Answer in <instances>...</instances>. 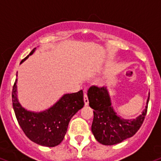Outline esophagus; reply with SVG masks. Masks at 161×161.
I'll return each instance as SVG.
<instances>
[{
  "mask_svg": "<svg viewBox=\"0 0 161 161\" xmlns=\"http://www.w3.org/2000/svg\"><path fill=\"white\" fill-rule=\"evenodd\" d=\"M84 102H85V104H86V105H88L89 104V99H88V97H87V94H86V92L84 93Z\"/></svg>",
  "mask_w": 161,
  "mask_h": 161,
  "instance_id": "1",
  "label": "esophagus"
}]
</instances>
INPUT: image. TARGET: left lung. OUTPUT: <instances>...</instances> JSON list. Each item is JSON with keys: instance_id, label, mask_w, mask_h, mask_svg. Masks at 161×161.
Returning a JSON list of instances; mask_svg holds the SVG:
<instances>
[{"instance_id": "left-lung-1", "label": "left lung", "mask_w": 161, "mask_h": 161, "mask_svg": "<svg viewBox=\"0 0 161 161\" xmlns=\"http://www.w3.org/2000/svg\"><path fill=\"white\" fill-rule=\"evenodd\" d=\"M90 108L94 109L91 131L95 139L105 146H112L131 137L139 130L147 112V105L142 114L135 119H124L115 112L107 87L91 86L88 90Z\"/></svg>"}]
</instances>
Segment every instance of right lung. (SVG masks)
<instances>
[{"label": "right lung", "mask_w": 161, "mask_h": 161, "mask_svg": "<svg viewBox=\"0 0 161 161\" xmlns=\"http://www.w3.org/2000/svg\"><path fill=\"white\" fill-rule=\"evenodd\" d=\"M36 50L34 47L20 64ZM17 76V75H16ZM12 103L15 117L21 129L30 140L43 147H53L62 142L71 119L85 104L83 91L65 94L58 102L42 112L25 109L19 102L17 80L12 90Z\"/></svg>", "instance_id": "right-lung-1"}]
</instances>
